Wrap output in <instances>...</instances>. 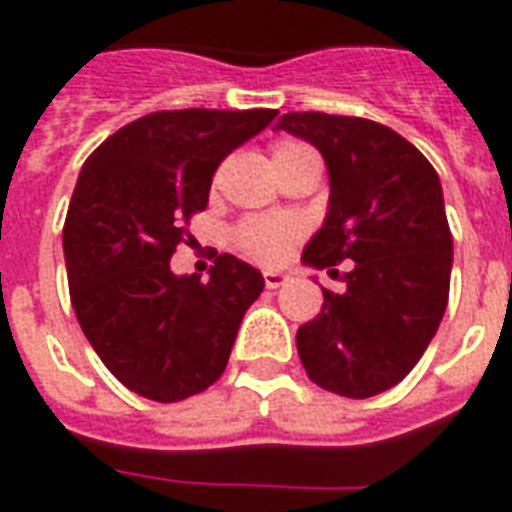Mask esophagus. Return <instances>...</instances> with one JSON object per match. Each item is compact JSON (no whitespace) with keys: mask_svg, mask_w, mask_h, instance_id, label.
I'll use <instances>...</instances> for the list:
<instances>
[{"mask_svg":"<svg viewBox=\"0 0 512 512\" xmlns=\"http://www.w3.org/2000/svg\"><path fill=\"white\" fill-rule=\"evenodd\" d=\"M288 279H290L288 274H282V271H266V274H263V282H266L268 290L282 288V285H285Z\"/></svg>","mask_w":512,"mask_h":512,"instance_id":"obj_1","label":"esophagus"}]
</instances>
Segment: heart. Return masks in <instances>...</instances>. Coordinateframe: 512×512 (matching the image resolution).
<instances>
[{
    "label": "heart",
    "instance_id": "1",
    "mask_svg": "<svg viewBox=\"0 0 512 512\" xmlns=\"http://www.w3.org/2000/svg\"><path fill=\"white\" fill-rule=\"evenodd\" d=\"M304 156H315L312 147L304 145V142L282 139V142L271 147V164H274V169ZM296 238H299V224L290 222V219H282V216H246L233 230L235 249L249 257V260L263 263V266L279 263L282 257L288 255L290 246L296 244Z\"/></svg>",
    "mask_w": 512,
    "mask_h": 512
}]
</instances>
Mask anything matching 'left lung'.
I'll return each instance as SVG.
<instances>
[{
    "label": "left lung",
    "mask_w": 512,
    "mask_h": 512,
    "mask_svg": "<svg viewBox=\"0 0 512 512\" xmlns=\"http://www.w3.org/2000/svg\"><path fill=\"white\" fill-rule=\"evenodd\" d=\"M277 128L307 139L329 167V213L301 260L345 274V293L299 326L307 376L334 395L400 384L439 329L450 299L452 233L436 169L408 139L365 117L288 112Z\"/></svg>",
    "instance_id": "left-lung-1"
}]
</instances>
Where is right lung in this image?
Returning <instances> with one entry per match:
<instances>
[{
    "mask_svg": "<svg viewBox=\"0 0 512 512\" xmlns=\"http://www.w3.org/2000/svg\"><path fill=\"white\" fill-rule=\"evenodd\" d=\"M277 109H178L128 123L95 147L73 189L62 249L71 304L109 373L136 395L178 403L222 376L263 274L219 255L211 279L169 260L205 211L216 167Z\"/></svg>",
    "mask_w": 512,
    "mask_h": 512,
    "instance_id": "1",
    "label": "right lung"
}]
</instances>
